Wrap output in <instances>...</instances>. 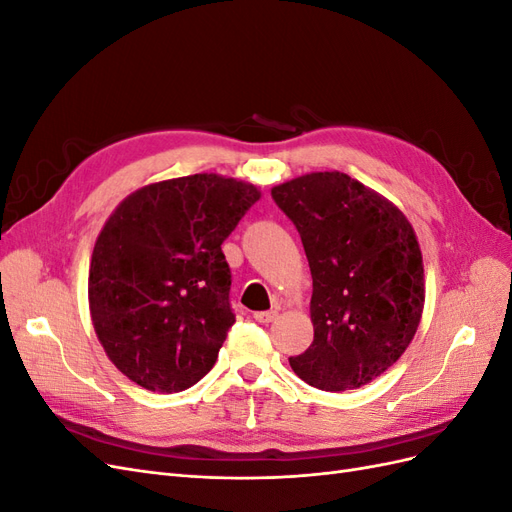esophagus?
Returning <instances> with one entry per match:
<instances>
[{
    "label": "esophagus",
    "instance_id": "1",
    "mask_svg": "<svg viewBox=\"0 0 512 512\" xmlns=\"http://www.w3.org/2000/svg\"><path fill=\"white\" fill-rule=\"evenodd\" d=\"M275 318H277L275 309H269V312H256V314H254V320L260 322V324H269V322H273Z\"/></svg>",
    "mask_w": 512,
    "mask_h": 512
}]
</instances>
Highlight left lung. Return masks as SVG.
Wrapping results in <instances>:
<instances>
[{"label":"left lung","mask_w":512,"mask_h":512,"mask_svg":"<svg viewBox=\"0 0 512 512\" xmlns=\"http://www.w3.org/2000/svg\"><path fill=\"white\" fill-rule=\"evenodd\" d=\"M271 196L297 226L314 280V342L290 367L320 391L359 389L406 352L421 322L414 230L393 203L337 170L292 179Z\"/></svg>","instance_id":"obj_1"}]
</instances>
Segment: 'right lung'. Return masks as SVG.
I'll use <instances>...</instances> for the list:
<instances>
[{"instance_id": "obj_1", "label": "right lung", "mask_w": 512, "mask_h": 512, "mask_svg": "<svg viewBox=\"0 0 512 512\" xmlns=\"http://www.w3.org/2000/svg\"><path fill=\"white\" fill-rule=\"evenodd\" d=\"M258 198L252 183L190 175L115 209L91 256L89 309L121 374L160 393L209 374L235 324L222 243Z\"/></svg>"}]
</instances>
